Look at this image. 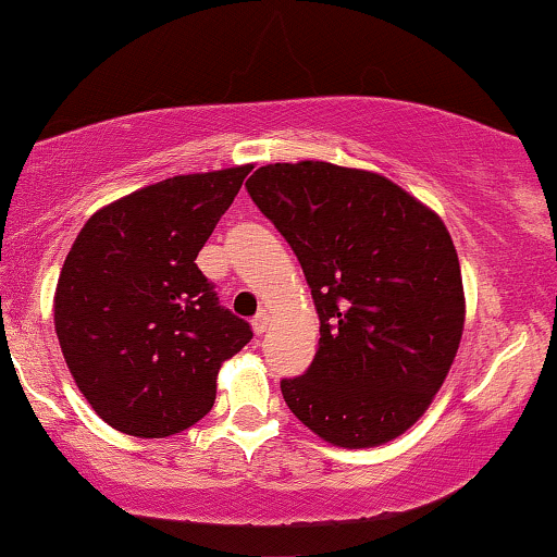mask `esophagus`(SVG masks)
<instances>
[{"instance_id": "esophagus-1", "label": "esophagus", "mask_w": 557, "mask_h": 557, "mask_svg": "<svg viewBox=\"0 0 557 557\" xmlns=\"http://www.w3.org/2000/svg\"><path fill=\"white\" fill-rule=\"evenodd\" d=\"M267 326H270V313L255 315V321H251V329H255V334H264Z\"/></svg>"}]
</instances>
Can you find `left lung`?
Returning a JSON list of instances; mask_svg holds the SVG:
<instances>
[{"label":"left lung","mask_w":557,"mask_h":557,"mask_svg":"<svg viewBox=\"0 0 557 557\" xmlns=\"http://www.w3.org/2000/svg\"><path fill=\"white\" fill-rule=\"evenodd\" d=\"M246 193L298 257L321 339L283 380L302 424L334 447L396 440L424 417L466 326L460 259L440 215L368 169L259 166Z\"/></svg>","instance_id":"8db88e82"}]
</instances>
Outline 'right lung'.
<instances>
[{
    "label": "right lung",
    "mask_w": 557,
    "mask_h": 557,
    "mask_svg": "<svg viewBox=\"0 0 557 557\" xmlns=\"http://www.w3.org/2000/svg\"><path fill=\"white\" fill-rule=\"evenodd\" d=\"M251 164L180 174L97 210L53 295V323L76 388L104 424L172 436L215 404L221 364L251 339L218 306L195 259Z\"/></svg>",
    "instance_id": "right-lung-1"
}]
</instances>
